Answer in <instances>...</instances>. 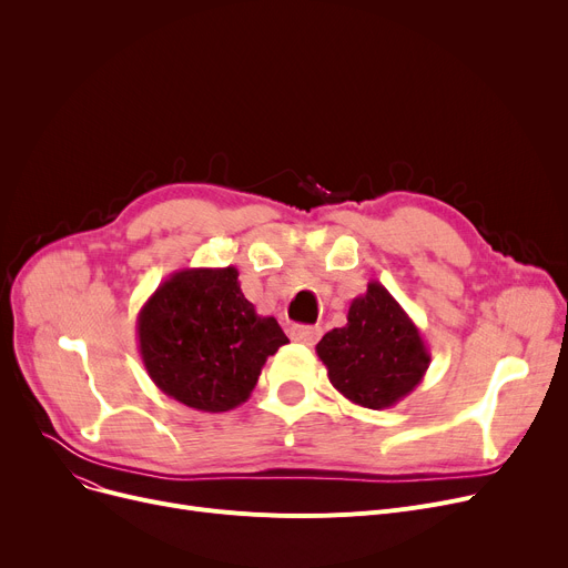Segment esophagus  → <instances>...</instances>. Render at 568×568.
Listing matches in <instances>:
<instances>
[{
    "instance_id": "esophagus-1",
    "label": "esophagus",
    "mask_w": 568,
    "mask_h": 568,
    "mask_svg": "<svg viewBox=\"0 0 568 568\" xmlns=\"http://www.w3.org/2000/svg\"><path fill=\"white\" fill-rule=\"evenodd\" d=\"M292 341L296 343H304V345H315L322 336V329L320 326H308V324H294L292 326Z\"/></svg>"
}]
</instances>
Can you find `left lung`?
Instances as JSON below:
<instances>
[{"mask_svg": "<svg viewBox=\"0 0 568 568\" xmlns=\"http://www.w3.org/2000/svg\"><path fill=\"white\" fill-rule=\"evenodd\" d=\"M315 352L334 389L368 409L400 403L430 366L419 326L377 281L349 304L347 324L326 332Z\"/></svg>", "mask_w": 568, "mask_h": 568, "instance_id": "obj_1", "label": "left lung"}]
</instances>
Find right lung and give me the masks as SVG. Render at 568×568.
Segmentation results:
<instances>
[{
	"instance_id": "right-lung-1",
	"label": "right lung",
	"mask_w": 568,
	"mask_h": 568,
	"mask_svg": "<svg viewBox=\"0 0 568 568\" xmlns=\"http://www.w3.org/2000/svg\"><path fill=\"white\" fill-rule=\"evenodd\" d=\"M138 349L159 389L200 412L248 400L264 362L290 343L239 287L234 266L179 268L138 313Z\"/></svg>"
}]
</instances>
